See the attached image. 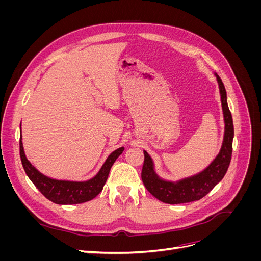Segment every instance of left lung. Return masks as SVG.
Listing matches in <instances>:
<instances>
[{
  "label": "left lung",
  "mask_w": 261,
  "mask_h": 261,
  "mask_svg": "<svg viewBox=\"0 0 261 261\" xmlns=\"http://www.w3.org/2000/svg\"><path fill=\"white\" fill-rule=\"evenodd\" d=\"M215 76L218 82L221 106H222L224 135L219 153L208 167L194 175L179 178L177 180L164 179L155 172L152 158L146 150H144L145 161L143 171H141V179H143L148 192L160 201L175 204L199 200L224 177L228 169L232 156V143L234 137L233 120L227 106L224 85L216 73Z\"/></svg>",
  "instance_id": "left-lung-1"
}]
</instances>
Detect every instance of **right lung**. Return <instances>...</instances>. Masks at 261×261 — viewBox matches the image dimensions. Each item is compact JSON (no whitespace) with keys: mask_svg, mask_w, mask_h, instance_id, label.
<instances>
[{"mask_svg":"<svg viewBox=\"0 0 261 261\" xmlns=\"http://www.w3.org/2000/svg\"><path fill=\"white\" fill-rule=\"evenodd\" d=\"M19 150L23 170L29 179L33 181L45 198L58 204H75L93 199L102 191L108 179L110 170L115 160L124 151V147L117 148L110 153L97 174L87 180L57 179L46 176L37 170L33 163L27 159L21 138L19 141Z\"/></svg>","mask_w":261,"mask_h":261,"instance_id":"obj_1","label":"right lung"}]
</instances>
